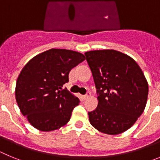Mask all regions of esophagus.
Wrapping results in <instances>:
<instances>
[{"label":"esophagus","instance_id":"esophagus-1","mask_svg":"<svg viewBox=\"0 0 160 160\" xmlns=\"http://www.w3.org/2000/svg\"><path fill=\"white\" fill-rule=\"evenodd\" d=\"M90 92H87L86 95L83 96V98H84V99H87V98H88L90 97Z\"/></svg>","mask_w":160,"mask_h":160}]
</instances>
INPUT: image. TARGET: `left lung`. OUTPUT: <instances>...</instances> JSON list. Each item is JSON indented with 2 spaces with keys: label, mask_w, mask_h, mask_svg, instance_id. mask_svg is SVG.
Listing matches in <instances>:
<instances>
[{
  "label": "left lung",
  "mask_w": 160,
  "mask_h": 160,
  "mask_svg": "<svg viewBox=\"0 0 160 160\" xmlns=\"http://www.w3.org/2000/svg\"><path fill=\"white\" fill-rule=\"evenodd\" d=\"M98 93L97 108L88 112L90 124L115 135L131 128L143 112L148 83L132 58L114 49L85 53Z\"/></svg>",
  "instance_id": "1"
}]
</instances>
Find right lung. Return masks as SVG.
Here are the masks:
<instances>
[{
  "mask_svg": "<svg viewBox=\"0 0 160 160\" xmlns=\"http://www.w3.org/2000/svg\"><path fill=\"white\" fill-rule=\"evenodd\" d=\"M85 59L78 52L51 49L24 66L17 80L15 96L20 111L33 128L52 131L70 121L80 101L62 87L69 82L71 69Z\"/></svg>",
  "mask_w": 160,
  "mask_h": 160,
  "instance_id": "add662e5",
  "label": "right lung"
}]
</instances>
